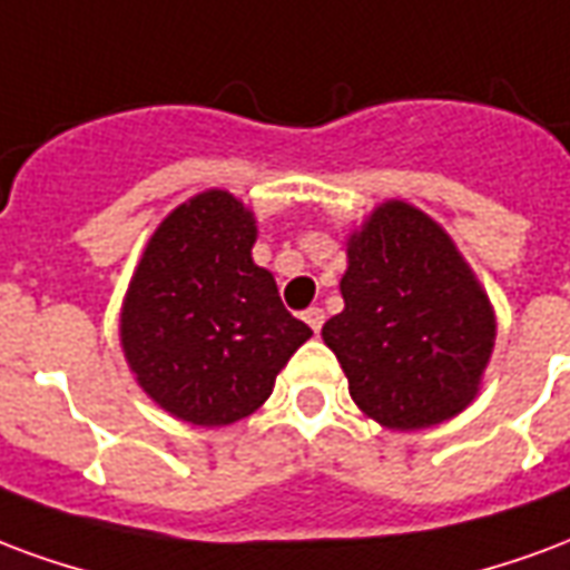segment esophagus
Returning <instances> with one entry per match:
<instances>
[{"instance_id":"esophagus-1","label":"esophagus","mask_w":570,"mask_h":570,"mask_svg":"<svg viewBox=\"0 0 570 570\" xmlns=\"http://www.w3.org/2000/svg\"><path fill=\"white\" fill-rule=\"evenodd\" d=\"M303 322L313 327V334H318V331H322V325H325V309H318V306H309V309L303 313Z\"/></svg>"}]
</instances>
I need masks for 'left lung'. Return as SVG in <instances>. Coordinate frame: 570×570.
I'll use <instances>...</instances> for the list:
<instances>
[{"instance_id": "left-lung-1", "label": "left lung", "mask_w": 570, "mask_h": 570, "mask_svg": "<svg viewBox=\"0 0 570 570\" xmlns=\"http://www.w3.org/2000/svg\"><path fill=\"white\" fill-rule=\"evenodd\" d=\"M343 313L322 327L361 413L394 431L459 416L480 392L495 313L450 234L389 199L348 236Z\"/></svg>"}]
</instances>
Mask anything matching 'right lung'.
<instances>
[{
	"label": "right lung",
	"mask_w": 570,
	"mask_h": 570,
	"mask_svg": "<svg viewBox=\"0 0 570 570\" xmlns=\"http://www.w3.org/2000/svg\"><path fill=\"white\" fill-rule=\"evenodd\" d=\"M255 239L234 194L203 190L154 230L124 297V358L154 404L190 425L252 416L313 336L252 261Z\"/></svg>",
	"instance_id": "obj_1"
}]
</instances>
